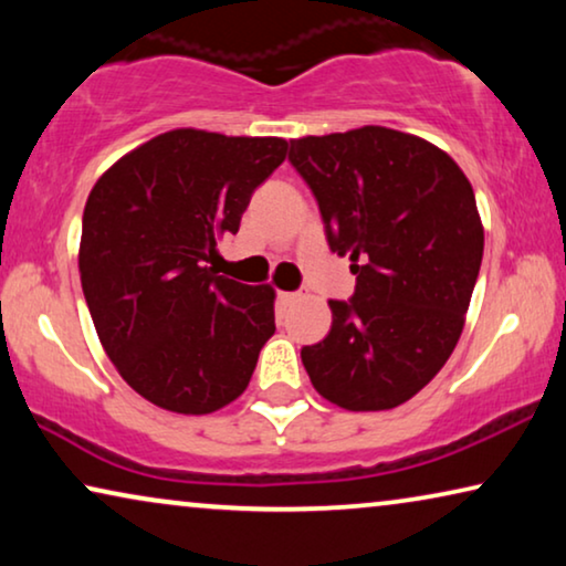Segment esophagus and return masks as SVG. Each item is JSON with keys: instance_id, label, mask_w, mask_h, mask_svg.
<instances>
[{"instance_id": "1", "label": "esophagus", "mask_w": 566, "mask_h": 566, "mask_svg": "<svg viewBox=\"0 0 566 566\" xmlns=\"http://www.w3.org/2000/svg\"><path fill=\"white\" fill-rule=\"evenodd\" d=\"M298 298V293H289V291H281L277 293V304L281 306H289V304H293V301Z\"/></svg>"}]
</instances>
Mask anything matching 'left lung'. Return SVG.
I'll use <instances>...</instances> for the list:
<instances>
[{"mask_svg":"<svg viewBox=\"0 0 566 566\" xmlns=\"http://www.w3.org/2000/svg\"><path fill=\"white\" fill-rule=\"evenodd\" d=\"M289 159L355 275L353 298L329 301V335L301 350L306 374L350 412L405 405L467 322L484 252L471 182L436 144L384 126L293 138Z\"/></svg>","mask_w":566,"mask_h":566,"instance_id":"1","label":"left lung"}]
</instances>
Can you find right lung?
<instances>
[{"mask_svg": "<svg viewBox=\"0 0 566 566\" xmlns=\"http://www.w3.org/2000/svg\"><path fill=\"white\" fill-rule=\"evenodd\" d=\"M285 151L277 136L175 128L120 157L90 192L80 275L92 322L123 381L167 412L231 405L273 337V285L237 283L206 262Z\"/></svg>", "mask_w": 566, "mask_h": 566, "instance_id": "obj_1", "label": "right lung"}]
</instances>
